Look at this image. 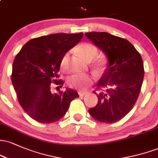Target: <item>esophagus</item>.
<instances>
[{
  "label": "esophagus",
  "instance_id": "34e87169",
  "mask_svg": "<svg viewBox=\"0 0 158 158\" xmlns=\"http://www.w3.org/2000/svg\"><path fill=\"white\" fill-rule=\"evenodd\" d=\"M87 94H88V92L86 91H79V95L80 96V97H83V96L86 95Z\"/></svg>",
  "mask_w": 158,
  "mask_h": 158
}]
</instances>
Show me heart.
Masks as SVG:
<instances>
[{"label":"heart","instance_id":"b5f03b06","mask_svg":"<svg viewBox=\"0 0 158 158\" xmlns=\"http://www.w3.org/2000/svg\"><path fill=\"white\" fill-rule=\"evenodd\" d=\"M77 52H79L83 59L86 61H90L94 60L97 56V48L90 43H85L79 45L77 48ZM69 52L65 53L63 56L61 60V68L63 70H67L68 68L69 62ZM93 82V77L89 75H80L75 74L71 76L68 79V83L72 88H78V89H85Z\"/></svg>","mask_w":158,"mask_h":158}]
</instances>
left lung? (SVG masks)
<instances>
[{
  "label": "left lung",
  "instance_id": "obj_1",
  "mask_svg": "<svg viewBox=\"0 0 158 158\" xmlns=\"http://www.w3.org/2000/svg\"><path fill=\"white\" fill-rule=\"evenodd\" d=\"M85 35L106 54L108 61L97 85L101 90L97 94L98 103L88 112L101 123L117 122L132 109L139 97L144 77L143 59L128 40L105 32Z\"/></svg>",
  "mask_w": 158,
  "mask_h": 158
}]
</instances>
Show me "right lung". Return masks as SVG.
Wrapping results in <instances>:
<instances>
[{"instance_id": "1", "label": "right lung", "mask_w": 158, "mask_h": 158, "mask_svg": "<svg viewBox=\"0 0 158 158\" xmlns=\"http://www.w3.org/2000/svg\"><path fill=\"white\" fill-rule=\"evenodd\" d=\"M83 32L56 33L31 39L23 45L12 64V82L24 111L41 123H52L62 118L70 102L79 97L67 88L51 92V83L61 88L57 79L63 56L80 41ZM58 88V87H57Z\"/></svg>"}]
</instances>
